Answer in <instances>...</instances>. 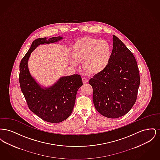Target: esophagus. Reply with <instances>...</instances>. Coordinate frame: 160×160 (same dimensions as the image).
Returning a JSON list of instances; mask_svg holds the SVG:
<instances>
[{"instance_id": "34e87169", "label": "esophagus", "mask_w": 160, "mask_h": 160, "mask_svg": "<svg viewBox=\"0 0 160 160\" xmlns=\"http://www.w3.org/2000/svg\"><path fill=\"white\" fill-rule=\"evenodd\" d=\"M82 81H83V83L84 84L88 82V80L86 77H83V78H82Z\"/></svg>"}]
</instances>
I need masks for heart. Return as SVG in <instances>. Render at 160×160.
Listing matches in <instances>:
<instances>
[{
	"label": "heart",
	"mask_w": 160,
	"mask_h": 160,
	"mask_svg": "<svg viewBox=\"0 0 160 160\" xmlns=\"http://www.w3.org/2000/svg\"><path fill=\"white\" fill-rule=\"evenodd\" d=\"M112 54V47L107 41L89 37L78 39L72 52L74 59L77 62L84 61V70L93 75L100 74L106 69Z\"/></svg>",
	"instance_id": "b5f03b06"
}]
</instances>
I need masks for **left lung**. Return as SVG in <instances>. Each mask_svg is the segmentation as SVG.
I'll return each instance as SVG.
<instances>
[{
    "label": "left lung",
    "instance_id": "obj_1",
    "mask_svg": "<svg viewBox=\"0 0 160 160\" xmlns=\"http://www.w3.org/2000/svg\"><path fill=\"white\" fill-rule=\"evenodd\" d=\"M113 50L106 69L91 78L93 102L100 114L118 118L135 104L140 79L135 57L122 41L113 35Z\"/></svg>",
    "mask_w": 160,
    "mask_h": 160
}]
</instances>
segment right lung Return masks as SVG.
<instances>
[{"mask_svg":"<svg viewBox=\"0 0 160 160\" xmlns=\"http://www.w3.org/2000/svg\"><path fill=\"white\" fill-rule=\"evenodd\" d=\"M61 37L38 38L32 44L20 64L19 82L28 107L43 121L59 123L67 119L74 106L77 92L83 85L80 75L61 77L50 88H42L32 77L28 62L31 53L40 44L56 42Z\"/></svg>","mask_w":160,"mask_h":160,"instance_id":"obj_1","label":"right lung"}]
</instances>
